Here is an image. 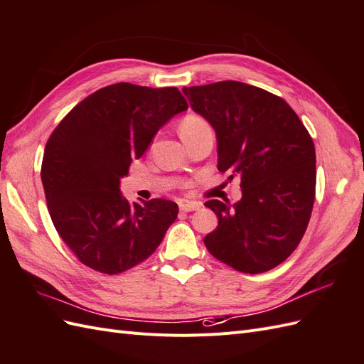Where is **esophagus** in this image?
<instances>
[{"instance_id": "esophagus-1", "label": "esophagus", "mask_w": 364, "mask_h": 364, "mask_svg": "<svg viewBox=\"0 0 364 364\" xmlns=\"http://www.w3.org/2000/svg\"><path fill=\"white\" fill-rule=\"evenodd\" d=\"M199 208H200V203H197V202H188V200H181L179 202V209L183 213L197 211Z\"/></svg>"}]
</instances>
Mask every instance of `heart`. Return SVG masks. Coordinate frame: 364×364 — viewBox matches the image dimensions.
<instances>
[{
	"mask_svg": "<svg viewBox=\"0 0 364 364\" xmlns=\"http://www.w3.org/2000/svg\"><path fill=\"white\" fill-rule=\"evenodd\" d=\"M199 121H203L202 118H199V117H188V118H185V121L182 123V126H185V124H194V123H199Z\"/></svg>",
	"mask_w": 364,
	"mask_h": 364,
	"instance_id": "heart-1",
	"label": "heart"
}]
</instances>
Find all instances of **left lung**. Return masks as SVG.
Returning a JSON list of instances; mask_svg holds the SVG:
<instances>
[{"instance_id":"left-lung-1","label":"left lung","mask_w":364,"mask_h":364,"mask_svg":"<svg viewBox=\"0 0 364 364\" xmlns=\"http://www.w3.org/2000/svg\"><path fill=\"white\" fill-rule=\"evenodd\" d=\"M193 111L215 130L218 171L241 179L243 197L208 200L218 226L203 241L218 261L262 273L301 243L316 196V150L299 117L261 87L225 80L183 87Z\"/></svg>"}]
</instances>
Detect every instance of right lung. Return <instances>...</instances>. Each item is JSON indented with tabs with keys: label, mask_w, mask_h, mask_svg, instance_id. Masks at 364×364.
I'll use <instances>...</instances> for the list:
<instances>
[{
	"label": "right lung",
	"mask_w": 364,
	"mask_h": 364,
	"mask_svg": "<svg viewBox=\"0 0 364 364\" xmlns=\"http://www.w3.org/2000/svg\"><path fill=\"white\" fill-rule=\"evenodd\" d=\"M186 109L178 87L121 82L87 95L54 129L42 159L43 191L54 228L85 266L117 274L161 245L178 205L130 203L119 179L156 132Z\"/></svg>",
	"instance_id": "obj_1"
}]
</instances>
